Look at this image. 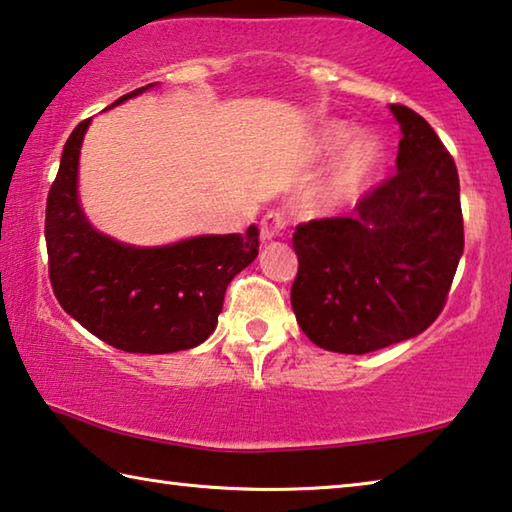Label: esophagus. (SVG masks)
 Instances as JSON below:
<instances>
[{"label": "esophagus", "instance_id": "esophagus-1", "mask_svg": "<svg viewBox=\"0 0 512 512\" xmlns=\"http://www.w3.org/2000/svg\"><path fill=\"white\" fill-rule=\"evenodd\" d=\"M287 219H284V214L280 212H268L262 225H259V235H262V241H273L275 237H280L284 230H287Z\"/></svg>", "mask_w": 512, "mask_h": 512}]
</instances>
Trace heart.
Segmentation results:
<instances>
[{"label":"heart","mask_w":512,"mask_h":512,"mask_svg":"<svg viewBox=\"0 0 512 512\" xmlns=\"http://www.w3.org/2000/svg\"><path fill=\"white\" fill-rule=\"evenodd\" d=\"M354 128L345 121H332L320 131V151L332 155L339 149L334 169L329 171L325 183L320 185L314 198L318 212L334 214L343 207L354 205L375 183L384 162V149L375 135H351Z\"/></svg>","instance_id":"1"}]
</instances>
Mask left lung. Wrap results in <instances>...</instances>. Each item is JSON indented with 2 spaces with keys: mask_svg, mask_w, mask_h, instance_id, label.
<instances>
[{
  "mask_svg": "<svg viewBox=\"0 0 512 512\" xmlns=\"http://www.w3.org/2000/svg\"><path fill=\"white\" fill-rule=\"evenodd\" d=\"M402 131L397 173L352 216L302 223L291 307L318 348L366 354L422 334L445 307L463 255L452 155L418 112L391 106Z\"/></svg>",
  "mask_w": 512,
  "mask_h": 512,
  "instance_id": "1",
  "label": "left lung"
}]
</instances>
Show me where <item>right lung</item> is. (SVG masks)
<instances>
[{"mask_svg": "<svg viewBox=\"0 0 512 512\" xmlns=\"http://www.w3.org/2000/svg\"><path fill=\"white\" fill-rule=\"evenodd\" d=\"M153 85L124 94L110 108ZM90 121H81L65 142L47 198L49 280L60 307L117 350L196 348L219 323L232 277L257 257V225L246 235H198L167 246H131L103 235L79 201V158Z\"/></svg>", "mask_w": 512, "mask_h": 512, "instance_id": "add662e5", "label": "right lung"}]
</instances>
